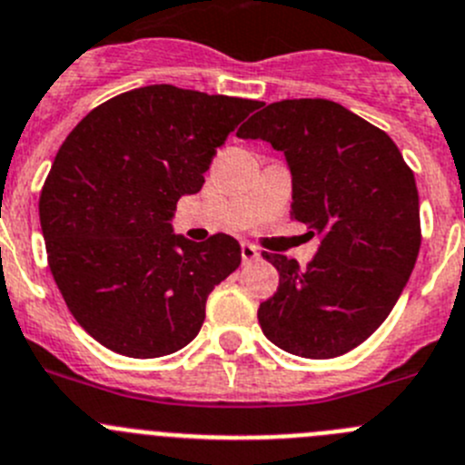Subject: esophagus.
Segmentation results:
<instances>
[{"label": "esophagus", "instance_id": "34e87169", "mask_svg": "<svg viewBox=\"0 0 465 465\" xmlns=\"http://www.w3.org/2000/svg\"><path fill=\"white\" fill-rule=\"evenodd\" d=\"M241 257H242V263H252V262H257V259H259V250L252 245V242H242Z\"/></svg>", "mask_w": 465, "mask_h": 465}]
</instances>
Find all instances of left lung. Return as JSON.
Masks as SVG:
<instances>
[{"label": "left lung", "mask_w": 465, "mask_h": 465, "mask_svg": "<svg viewBox=\"0 0 465 465\" xmlns=\"http://www.w3.org/2000/svg\"><path fill=\"white\" fill-rule=\"evenodd\" d=\"M236 134L284 153L292 218L321 238L305 271L263 252L280 272L259 305L263 335L301 358L349 353L388 319L413 272L422 242L413 172L383 130L325 98L271 103Z\"/></svg>", "instance_id": "obj_1"}]
</instances>
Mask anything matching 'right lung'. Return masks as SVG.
Wrapping results in <instances>:
<instances>
[{"mask_svg":"<svg viewBox=\"0 0 465 465\" xmlns=\"http://www.w3.org/2000/svg\"><path fill=\"white\" fill-rule=\"evenodd\" d=\"M257 107L151 84L110 98L68 134L38 215L52 277L95 341L128 358H160L197 337L208 293L241 266V245L227 233L193 242L169 220Z\"/></svg>","mask_w":465,"mask_h":465,"instance_id":"right-lung-1","label":"right lung"}]
</instances>
